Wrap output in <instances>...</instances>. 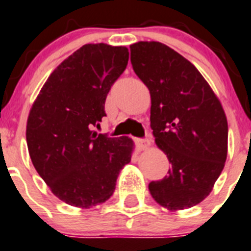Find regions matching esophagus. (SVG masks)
<instances>
[{
	"mask_svg": "<svg viewBox=\"0 0 251 251\" xmlns=\"http://www.w3.org/2000/svg\"><path fill=\"white\" fill-rule=\"evenodd\" d=\"M137 145L140 150H145L150 147V140L149 139H138Z\"/></svg>",
	"mask_w": 251,
	"mask_h": 251,
	"instance_id": "1",
	"label": "esophagus"
}]
</instances>
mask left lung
<instances>
[{
	"instance_id": "8db88e82",
	"label": "left lung",
	"mask_w": 251,
	"mask_h": 251,
	"mask_svg": "<svg viewBox=\"0 0 251 251\" xmlns=\"http://www.w3.org/2000/svg\"><path fill=\"white\" fill-rule=\"evenodd\" d=\"M134 73L149 88L150 127L171 164L149 183L152 199L170 211L203 201L221 175L228 123L221 102L193 64L159 42L130 45Z\"/></svg>"
}]
</instances>
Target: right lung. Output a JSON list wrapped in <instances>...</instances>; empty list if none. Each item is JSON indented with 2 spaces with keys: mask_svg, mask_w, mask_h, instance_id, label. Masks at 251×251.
Here are the masks:
<instances>
[{
  "mask_svg": "<svg viewBox=\"0 0 251 251\" xmlns=\"http://www.w3.org/2000/svg\"><path fill=\"white\" fill-rule=\"evenodd\" d=\"M128 59L126 47L83 45L52 71L29 112L25 137L33 165L70 206L90 208L107 201L130 161L132 139L94 130Z\"/></svg>",
  "mask_w": 251,
  "mask_h": 251,
  "instance_id": "add662e5",
  "label": "right lung"
}]
</instances>
